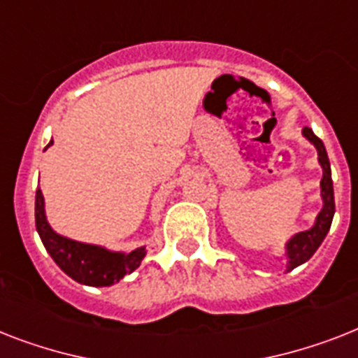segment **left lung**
Masks as SVG:
<instances>
[{
  "instance_id": "8db88e82",
  "label": "left lung",
  "mask_w": 358,
  "mask_h": 358,
  "mask_svg": "<svg viewBox=\"0 0 358 358\" xmlns=\"http://www.w3.org/2000/svg\"><path fill=\"white\" fill-rule=\"evenodd\" d=\"M303 137L306 141H310L314 148L317 150V162L322 165L323 176L320 182V189H322V202L323 206L317 213L316 221L308 230L297 232L295 236L286 241L284 245V256H286V273L295 269L301 264H305L312 258V255L316 252L317 247L323 243V239L327 236L331 223L334 217V189H333V178H331V163H329L327 150L323 141L317 137L310 128H303Z\"/></svg>"
}]
</instances>
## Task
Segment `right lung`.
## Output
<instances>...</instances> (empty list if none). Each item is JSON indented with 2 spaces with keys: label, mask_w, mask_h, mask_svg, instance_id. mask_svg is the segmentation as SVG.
I'll return each instance as SVG.
<instances>
[{
  "label": "right lung",
  "mask_w": 358,
  "mask_h": 358,
  "mask_svg": "<svg viewBox=\"0 0 358 358\" xmlns=\"http://www.w3.org/2000/svg\"><path fill=\"white\" fill-rule=\"evenodd\" d=\"M50 145H53V141H50ZM35 224L36 232L53 262L70 278L85 286L102 288V286L117 284L126 275L134 273L146 256L145 247H137L131 252H122V250L106 249L102 245L76 241L55 232L52 224L48 223L41 187L36 189L35 195Z\"/></svg>",
  "instance_id": "1"
}]
</instances>
